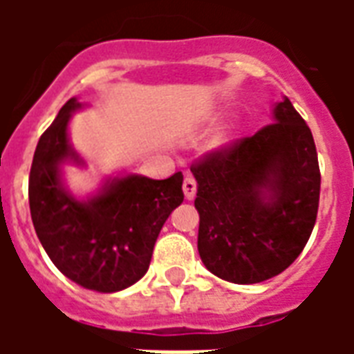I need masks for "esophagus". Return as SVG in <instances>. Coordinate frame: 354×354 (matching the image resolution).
I'll list each match as a JSON object with an SVG mask.
<instances>
[{
	"instance_id": "34e87169",
	"label": "esophagus",
	"mask_w": 354,
	"mask_h": 354,
	"mask_svg": "<svg viewBox=\"0 0 354 354\" xmlns=\"http://www.w3.org/2000/svg\"><path fill=\"white\" fill-rule=\"evenodd\" d=\"M182 189H184V197L187 201L195 199V193H197V182L193 180L192 176H187L182 184Z\"/></svg>"
}]
</instances>
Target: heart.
<instances>
[{"label":"heart","instance_id":"obj_1","mask_svg":"<svg viewBox=\"0 0 354 354\" xmlns=\"http://www.w3.org/2000/svg\"><path fill=\"white\" fill-rule=\"evenodd\" d=\"M231 134H233V124H225V127H222V129L212 136V140H210V147H212V149H222V147H225L231 142Z\"/></svg>","mask_w":354,"mask_h":354}]
</instances>
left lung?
Masks as SVG:
<instances>
[{
    "mask_svg": "<svg viewBox=\"0 0 354 354\" xmlns=\"http://www.w3.org/2000/svg\"><path fill=\"white\" fill-rule=\"evenodd\" d=\"M273 123L192 167L197 248L223 281L256 284L301 254L317 220L320 170L311 129L284 96Z\"/></svg>",
    "mask_w": 354,
    "mask_h": 354,
    "instance_id": "left-lung-1",
    "label": "left lung"
}]
</instances>
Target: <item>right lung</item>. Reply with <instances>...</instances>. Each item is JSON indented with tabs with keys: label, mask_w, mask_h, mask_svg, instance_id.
Returning a JSON list of instances; mask_svg holds the SVG:
<instances>
[{
	"label": "right lung",
	"mask_w": 354,
	"mask_h": 354,
	"mask_svg": "<svg viewBox=\"0 0 354 354\" xmlns=\"http://www.w3.org/2000/svg\"><path fill=\"white\" fill-rule=\"evenodd\" d=\"M85 104L66 102L35 147L30 170V212L39 243L70 281L94 292H119L146 274L155 241L182 205V172L167 180L142 174L104 178L100 189L75 197L64 165L87 167L70 142V119Z\"/></svg>",
	"instance_id": "obj_1"
}]
</instances>
